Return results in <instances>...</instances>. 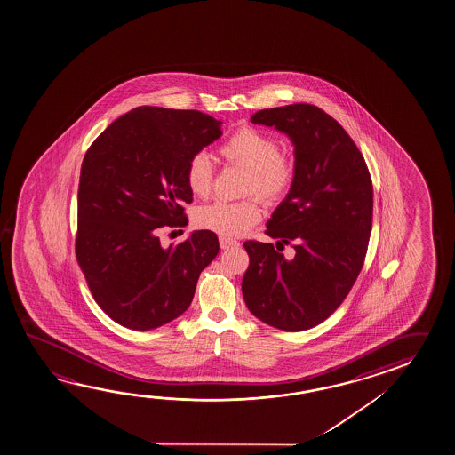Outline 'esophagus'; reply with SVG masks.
<instances>
[{"label":"esophagus","mask_w":455,"mask_h":455,"mask_svg":"<svg viewBox=\"0 0 455 455\" xmlns=\"http://www.w3.org/2000/svg\"><path fill=\"white\" fill-rule=\"evenodd\" d=\"M219 243H220V248L222 249L236 248V246H240L238 241L230 240V238H227V236H220Z\"/></svg>","instance_id":"esophagus-1"}]
</instances>
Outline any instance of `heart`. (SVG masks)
Here are the masks:
<instances>
[{
  "instance_id": "b5f03b06",
  "label": "heart",
  "mask_w": 455,
  "mask_h": 455,
  "mask_svg": "<svg viewBox=\"0 0 455 455\" xmlns=\"http://www.w3.org/2000/svg\"><path fill=\"white\" fill-rule=\"evenodd\" d=\"M220 155L230 163L248 171L246 193H256L267 203L276 201L290 189L294 180L291 156L280 153L276 138L254 127H243L227 138L220 146ZM214 167L206 153L189 157L185 169V181L196 196H206L212 187ZM262 212L256 199L236 203L215 201L199 207L195 225L201 230L222 236H241L260 220Z\"/></svg>"
}]
</instances>
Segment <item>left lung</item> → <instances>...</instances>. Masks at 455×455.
I'll use <instances>...</instances> for the list:
<instances>
[{
  "instance_id": "1",
  "label": "left lung",
  "mask_w": 455,
  "mask_h": 455,
  "mask_svg": "<svg viewBox=\"0 0 455 455\" xmlns=\"http://www.w3.org/2000/svg\"><path fill=\"white\" fill-rule=\"evenodd\" d=\"M251 122L294 146L291 188L267 222L270 238L292 243L294 258L272 243L246 241L243 298L267 325L309 330L339 307L363 266L373 215L369 169L346 130L317 106L262 109Z\"/></svg>"
}]
</instances>
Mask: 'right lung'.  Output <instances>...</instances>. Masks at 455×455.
I'll return each mask as SVG.
<instances>
[{
    "instance_id": "1",
    "label": "right lung",
    "mask_w": 455,
    "mask_h": 455,
    "mask_svg": "<svg viewBox=\"0 0 455 455\" xmlns=\"http://www.w3.org/2000/svg\"><path fill=\"white\" fill-rule=\"evenodd\" d=\"M222 137L199 111L140 106L114 120L86 151L78 185V266L100 307L148 331L188 309L199 274L219 254L214 232L164 248L159 228L187 225L189 157Z\"/></svg>"
}]
</instances>
